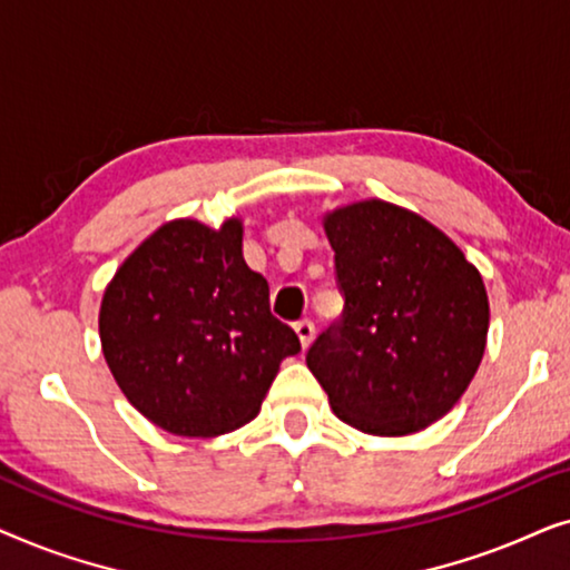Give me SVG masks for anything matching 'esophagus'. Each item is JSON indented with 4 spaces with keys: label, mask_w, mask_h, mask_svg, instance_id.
Listing matches in <instances>:
<instances>
[{
    "label": "esophagus",
    "mask_w": 570,
    "mask_h": 570,
    "mask_svg": "<svg viewBox=\"0 0 570 570\" xmlns=\"http://www.w3.org/2000/svg\"><path fill=\"white\" fill-rule=\"evenodd\" d=\"M295 334H298L301 345H303V347H308L311 342H314V334H316V330H314V322H308V318H301V322L295 324Z\"/></svg>",
    "instance_id": "obj_1"
}]
</instances>
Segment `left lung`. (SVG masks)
<instances>
[{"instance_id":"8db88e82","label":"left lung","mask_w":570,"mask_h":570,"mask_svg":"<svg viewBox=\"0 0 570 570\" xmlns=\"http://www.w3.org/2000/svg\"><path fill=\"white\" fill-rule=\"evenodd\" d=\"M322 225L345 314L311 345V373L355 431H425L462 400L485 355L482 275L446 233L392 202L342 205Z\"/></svg>"}]
</instances>
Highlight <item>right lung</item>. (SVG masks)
Instances as JSON below:
<instances>
[{
	"instance_id": "right-lung-1",
	"label": "right lung",
	"mask_w": 570,
	"mask_h": 570,
	"mask_svg": "<svg viewBox=\"0 0 570 570\" xmlns=\"http://www.w3.org/2000/svg\"><path fill=\"white\" fill-rule=\"evenodd\" d=\"M98 332L131 407L184 439L252 423L279 363L301 353L272 316L267 279L244 262L240 217L163 223L106 285Z\"/></svg>"
}]
</instances>
